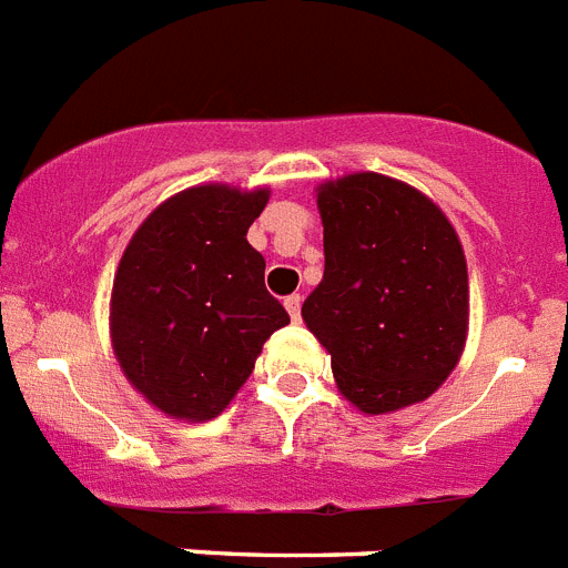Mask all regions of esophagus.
Here are the masks:
<instances>
[{"mask_svg":"<svg viewBox=\"0 0 568 568\" xmlns=\"http://www.w3.org/2000/svg\"><path fill=\"white\" fill-rule=\"evenodd\" d=\"M284 307H287L290 318L298 321L301 318V295H290V298H284Z\"/></svg>","mask_w":568,"mask_h":568,"instance_id":"obj_1","label":"esophagus"}]
</instances>
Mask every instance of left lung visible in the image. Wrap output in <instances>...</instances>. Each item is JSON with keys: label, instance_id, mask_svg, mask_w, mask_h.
I'll return each instance as SVG.
<instances>
[{"label": "left lung", "instance_id": "obj_1", "mask_svg": "<svg viewBox=\"0 0 568 568\" xmlns=\"http://www.w3.org/2000/svg\"><path fill=\"white\" fill-rule=\"evenodd\" d=\"M324 278L301 318L329 353L338 393L364 415L426 400L458 366L469 273L453 222L413 184L349 173L315 187Z\"/></svg>", "mask_w": 568, "mask_h": 568}]
</instances>
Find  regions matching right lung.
<instances>
[{
    "mask_svg": "<svg viewBox=\"0 0 568 568\" xmlns=\"http://www.w3.org/2000/svg\"><path fill=\"white\" fill-rule=\"evenodd\" d=\"M270 187L195 184L139 224L115 267L110 344L133 389L173 420L227 409L290 315L264 287L250 224Z\"/></svg>",
    "mask_w": 568,
    "mask_h": 568,
    "instance_id": "obj_1",
    "label": "right lung"
}]
</instances>
